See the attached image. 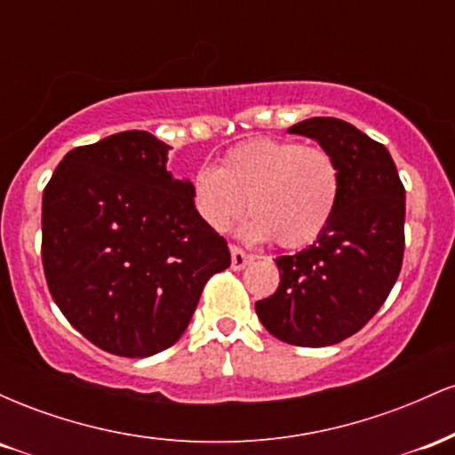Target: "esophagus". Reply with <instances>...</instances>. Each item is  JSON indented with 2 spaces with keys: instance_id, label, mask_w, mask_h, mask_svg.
Listing matches in <instances>:
<instances>
[{
  "instance_id": "1",
  "label": "esophagus",
  "mask_w": 455,
  "mask_h": 455,
  "mask_svg": "<svg viewBox=\"0 0 455 455\" xmlns=\"http://www.w3.org/2000/svg\"><path fill=\"white\" fill-rule=\"evenodd\" d=\"M250 260H252V254L243 252V250L239 248V245H231V267H233L235 271L243 269L245 265L250 263Z\"/></svg>"
}]
</instances>
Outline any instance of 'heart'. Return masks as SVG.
Returning <instances> with one entry per match:
<instances>
[{
  "label": "heart",
  "mask_w": 455,
  "mask_h": 455,
  "mask_svg": "<svg viewBox=\"0 0 455 455\" xmlns=\"http://www.w3.org/2000/svg\"><path fill=\"white\" fill-rule=\"evenodd\" d=\"M342 192L340 164L318 145L291 139H252L222 156L220 166H203L192 180L198 216L224 233L243 216V233L271 239L284 250L316 242L331 222Z\"/></svg>",
  "instance_id": "1"
}]
</instances>
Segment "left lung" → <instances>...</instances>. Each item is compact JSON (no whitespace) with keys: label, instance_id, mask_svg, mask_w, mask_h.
Wrapping results in <instances>:
<instances>
[{"label":"left lung","instance_id":"1","mask_svg":"<svg viewBox=\"0 0 455 455\" xmlns=\"http://www.w3.org/2000/svg\"><path fill=\"white\" fill-rule=\"evenodd\" d=\"M318 140L340 164L342 192L325 233L293 257H278L280 284L257 301L265 329L295 347H329L379 312L404 257V186L385 145L336 117L289 128Z\"/></svg>","mask_w":455,"mask_h":455}]
</instances>
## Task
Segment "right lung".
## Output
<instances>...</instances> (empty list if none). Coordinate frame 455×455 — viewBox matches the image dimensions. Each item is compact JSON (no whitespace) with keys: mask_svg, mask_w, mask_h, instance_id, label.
<instances>
[{"mask_svg":"<svg viewBox=\"0 0 455 455\" xmlns=\"http://www.w3.org/2000/svg\"><path fill=\"white\" fill-rule=\"evenodd\" d=\"M171 148L143 130L68 151L43 195V267L53 301L92 344L149 357L180 340L207 280L231 265Z\"/></svg>","mask_w":455,"mask_h":455,"instance_id":"right-lung-1","label":"right lung"}]
</instances>
